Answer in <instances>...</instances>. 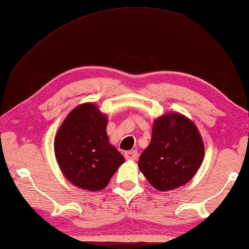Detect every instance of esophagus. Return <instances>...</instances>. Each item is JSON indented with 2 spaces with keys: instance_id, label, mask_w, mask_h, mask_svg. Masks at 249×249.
<instances>
[{
  "instance_id": "obj_1",
  "label": "esophagus",
  "mask_w": 249,
  "mask_h": 249,
  "mask_svg": "<svg viewBox=\"0 0 249 249\" xmlns=\"http://www.w3.org/2000/svg\"><path fill=\"white\" fill-rule=\"evenodd\" d=\"M124 158L127 160H131V161H136L138 158L137 151H127L124 153Z\"/></svg>"
}]
</instances>
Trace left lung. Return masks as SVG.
<instances>
[{"label": "left lung", "instance_id": "8db88e82", "mask_svg": "<svg viewBox=\"0 0 249 249\" xmlns=\"http://www.w3.org/2000/svg\"><path fill=\"white\" fill-rule=\"evenodd\" d=\"M204 159L196 125L178 113L154 121L151 144L138 160L139 170L160 192L178 188L195 176Z\"/></svg>", "mask_w": 249, "mask_h": 249}]
</instances>
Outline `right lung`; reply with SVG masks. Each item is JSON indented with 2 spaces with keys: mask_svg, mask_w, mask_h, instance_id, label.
<instances>
[{
  "mask_svg": "<svg viewBox=\"0 0 249 249\" xmlns=\"http://www.w3.org/2000/svg\"><path fill=\"white\" fill-rule=\"evenodd\" d=\"M107 117L91 103L73 108L54 142L56 161L66 178L86 190H102L124 162L108 142Z\"/></svg>",
  "mask_w": 249,
  "mask_h": 249,
  "instance_id": "add662e5",
  "label": "right lung"
}]
</instances>
